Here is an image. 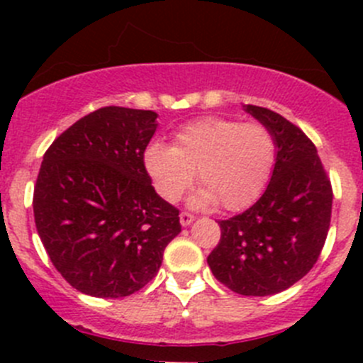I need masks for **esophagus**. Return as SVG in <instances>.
I'll list each match as a JSON object with an SVG mask.
<instances>
[{
	"mask_svg": "<svg viewBox=\"0 0 363 363\" xmlns=\"http://www.w3.org/2000/svg\"><path fill=\"white\" fill-rule=\"evenodd\" d=\"M193 219H195V216L191 214V212H181V225L182 226H188L189 223H193Z\"/></svg>",
	"mask_w": 363,
	"mask_h": 363,
	"instance_id": "1",
	"label": "esophagus"
}]
</instances>
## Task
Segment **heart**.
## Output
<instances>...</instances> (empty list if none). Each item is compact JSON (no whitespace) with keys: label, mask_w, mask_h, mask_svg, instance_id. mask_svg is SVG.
Returning <instances> with one entry per match:
<instances>
[{"label":"heart","mask_w":363,"mask_h":363,"mask_svg":"<svg viewBox=\"0 0 363 363\" xmlns=\"http://www.w3.org/2000/svg\"><path fill=\"white\" fill-rule=\"evenodd\" d=\"M276 156V138L263 124L202 117L184 124L175 133L174 145H149L144 161L156 191L167 202L181 200L199 170L203 188L196 203L218 202L225 211H240L265 191Z\"/></svg>","instance_id":"heart-1"}]
</instances>
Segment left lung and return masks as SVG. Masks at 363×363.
Here are the masks:
<instances>
[{"label":"left lung","mask_w":363,"mask_h":363,"mask_svg":"<svg viewBox=\"0 0 363 363\" xmlns=\"http://www.w3.org/2000/svg\"><path fill=\"white\" fill-rule=\"evenodd\" d=\"M246 111L272 131L276 164L258 202L218 221L221 239L207 263L235 294L267 296L294 286L318 262L334 193L316 147L296 124L270 108Z\"/></svg>","instance_id":"8db88e82"}]
</instances>
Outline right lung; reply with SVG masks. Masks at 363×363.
I'll return each mask as SVG.
<instances>
[{"mask_svg":"<svg viewBox=\"0 0 363 363\" xmlns=\"http://www.w3.org/2000/svg\"><path fill=\"white\" fill-rule=\"evenodd\" d=\"M156 117L98 108L43 155L33 193L35 225L52 265L82 294L119 298L142 290L181 232L179 208L155 191L144 164Z\"/></svg>","mask_w":363,"mask_h":363,"instance_id":"right-lung-1","label":"right lung"}]
</instances>
